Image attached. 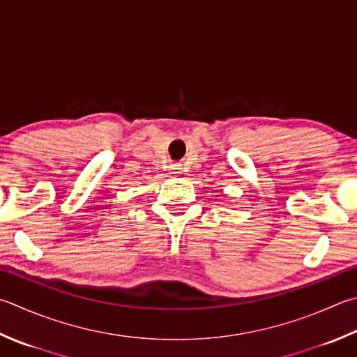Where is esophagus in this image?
<instances>
[{"instance_id":"esophagus-1","label":"esophagus","mask_w":357,"mask_h":357,"mask_svg":"<svg viewBox=\"0 0 357 357\" xmlns=\"http://www.w3.org/2000/svg\"><path fill=\"white\" fill-rule=\"evenodd\" d=\"M171 169L174 171V174H178L180 169H181V166H180V163H172L171 165Z\"/></svg>"}]
</instances>
